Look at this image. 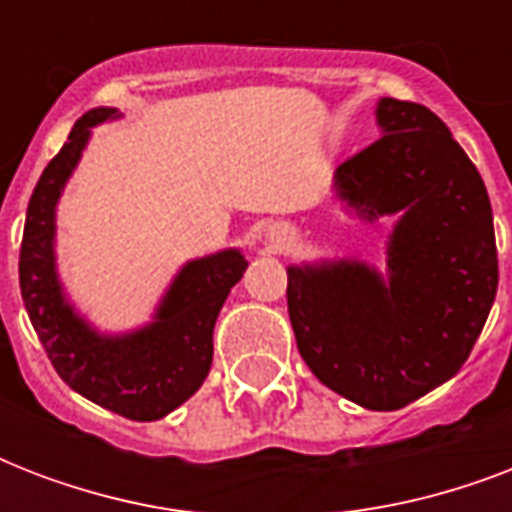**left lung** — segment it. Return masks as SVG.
I'll return each instance as SVG.
<instances>
[{
  "instance_id": "8db88e82",
  "label": "left lung",
  "mask_w": 512,
  "mask_h": 512,
  "mask_svg": "<svg viewBox=\"0 0 512 512\" xmlns=\"http://www.w3.org/2000/svg\"><path fill=\"white\" fill-rule=\"evenodd\" d=\"M385 130L337 167L358 215L404 212L388 244V281L361 263L287 268L297 350L327 388L393 412L460 372L497 295L486 185L430 108L382 98Z\"/></svg>"
}]
</instances>
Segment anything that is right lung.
I'll list each match as a JSON object with an SVG mask.
<instances>
[{"mask_svg": "<svg viewBox=\"0 0 512 512\" xmlns=\"http://www.w3.org/2000/svg\"><path fill=\"white\" fill-rule=\"evenodd\" d=\"M114 108H95L74 124L66 146L44 167L28 201L20 241V295L36 337L68 388L127 420L151 422L188 401L212 366V329L231 287L247 271L236 252L193 260L180 271L151 327L100 337L60 295L52 257L55 204L90 138Z\"/></svg>", "mask_w": 512, "mask_h": 512, "instance_id": "add662e5", "label": "right lung"}]
</instances>
